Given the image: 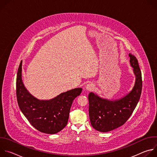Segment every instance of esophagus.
<instances>
[{
	"mask_svg": "<svg viewBox=\"0 0 157 157\" xmlns=\"http://www.w3.org/2000/svg\"><path fill=\"white\" fill-rule=\"evenodd\" d=\"M94 84H92V83H89V84H87L86 85V90H87V91H92L93 89H94Z\"/></svg>",
	"mask_w": 157,
	"mask_h": 157,
	"instance_id": "34e87169",
	"label": "esophagus"
}]
</instances>
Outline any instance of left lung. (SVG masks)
<instances>
[{
	"label": "left lung",
	"mask_w": 157,
	"mask_h": 157,
	"mask_svg": "<svg viewBox=\"0 0 157 157\" xmlns=\"http://www.w3.org/2000/svg\"><path fill=\"white\" fill-rule=\"evenodd\" d=\"M130 65L136 76L132 91L121 99L110 101L94 93L89 94V114L91 125L101 132H107L124 125L132 115L140 98L142 89V73L138 60L129 54Z\"/></svg>",
	"instance_id": "1"
}]
</instances>
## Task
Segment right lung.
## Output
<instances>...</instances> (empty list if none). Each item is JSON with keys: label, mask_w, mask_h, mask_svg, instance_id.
<instances>
[{"label": "right lung", "mask_w": 157, "mask_h": 157, "mask_svg": "<svg viewBox=\"0 0 157 157\" xmlns=\"http://www.w3.org/2000/svg\"><path fill=\"white\" fill-rule=\"evenodd\" d=\"M21 61L17 75L16 94L18 106L29 122L41 132L55 134L68 123L73 100L80 95L82 88L63 93L50 100H39L25 87L21 79Z\"/></svg>", "instance_id": "add662e5"}]
</instances>
